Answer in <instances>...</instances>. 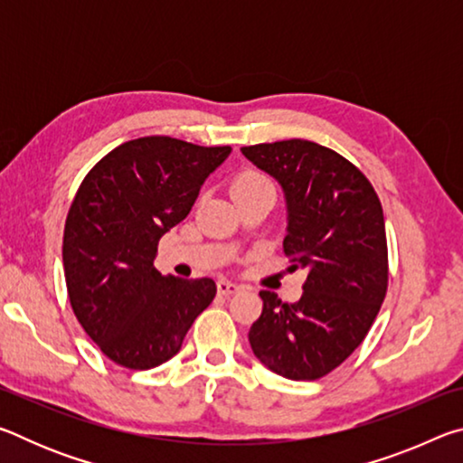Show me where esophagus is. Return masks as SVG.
Wrapping results in <instances>:
<instances>
[{
  "label": "esophagus",
  "instance_id": "obj_1",
  "mask_svg": "<svg viewBox=\"0 0 463 463\" xmlns=\"http://www.w3.org/2000/svg\"><path fill=\"white\" fill-rule=\"evenodd\" d=\"M237 292H241V286L239 284H234V281H229V279H218V294H222V296H232V294H237Z\"/></svg>",
  "mask_w": 463,
  "mask_h": 463
}]
</instances>
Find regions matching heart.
Returning <instances> with one entry per match:
<instances>
[{
	"label": "heart",
	"instance_id": "b5f03b06",
	"mask_svg": "<svg viewBox=\"0 0 463 463\" xmlns=\"http://www.w3.org/2000/svg\"><path fill=\"white\" fill-rule=\"evenodd\" d=\"M265 185H271L268 177L261 175L260 171L245 169V171H241V174L232 179L231 192L234 195V200H237L239 195H245L249 192H255V190H260V187H265Z\"/></svg>",
	"mask_w": 463,
	"mask_h": 463
}]
</instances>
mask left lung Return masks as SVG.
Segmentation results:
<instances>
[{
	"mask_svg": "<svg viewBox=\"0 0 463 463\" xmlns=\"http://www.w3.org/2000/svg\"><path fill=\"white\" fill-rule=\"evenodd\" d=\"M286 194L284 253L304 268L302 298L281 302L261 289L249 331L255 357L288 380H318L362 345L388 289L386 226L378 194L333 148L289 138L242 146Z\"/></svg>",
	"mask_w": 463,
	"mask_h": 463,
	"instance_id": "1",
	"label": "left lung"
}]
</instances>
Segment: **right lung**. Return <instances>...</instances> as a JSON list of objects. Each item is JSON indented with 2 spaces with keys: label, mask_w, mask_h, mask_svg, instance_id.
Instances as JSON below:
<instances>
[{
  "label": "right lung",
  "mask_w": 463,
  "mask_h": 463,
  "mask_svg": "<svg viewBox=\"0 0 463 463\" xmlns=\"http://www.w3.org/2000/svg\"><path fill=\"white\" fill-rule=\"evenodd\" d=\"M229 155L231 146L135 138L99 159L77 190L62 234L67 294L83 331L114 364H165L214 300V279L161 276L153 261L163 234L190 214Z\"/></svg>",
  "instance_id": "right-lung-1"
}]
</instances>
